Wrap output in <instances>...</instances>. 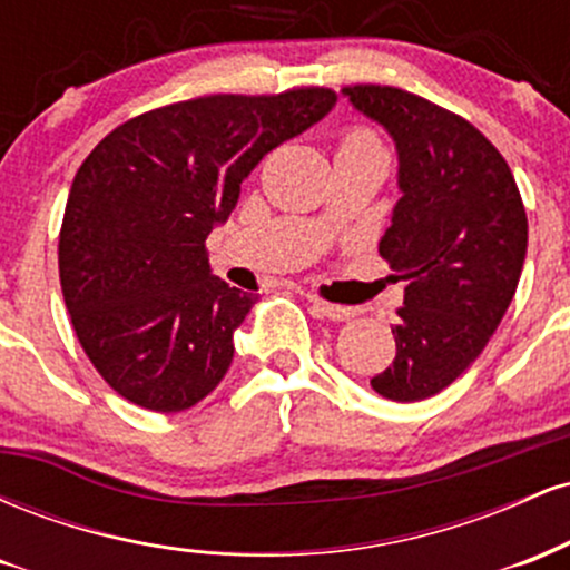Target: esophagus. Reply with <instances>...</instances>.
I'll return each instance as SVG.
<instances>
[{"mask_svg":"<svg viewBox=\"0 0 570 570\" xmlns=\"http://www.w3.org/2000/svg\"><path fill=\"white\" fill-rule=\"evenodd\" d=\"M305 299H307V303H311V307H313V311L318 313V316L332 318V322H345V318H351V316H353L351 307L332 305V303H326V299L316 297V294H305Z\"/></svg>","mask_w":570,"mask_h":570,"instance_id":"obj_1","label":"esophagus"}]
</instances>
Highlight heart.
<instances>
[{
  "mask_svg": "<svg viewBox=\"0 0 570 570\" xmlns=\"http://www.w3.org/2000/svg\"><path fill=\"white\" fill-rule=\"evenodd\" d=\"M362 141H375L370 134H364V130H351L348 136H345L343 144H362Z\"/></svg>",
  "mask_w": 570,
  "mask_h": 570,
  "instance_id": "heart-1",
  "label": "heart"
}]
</instances>
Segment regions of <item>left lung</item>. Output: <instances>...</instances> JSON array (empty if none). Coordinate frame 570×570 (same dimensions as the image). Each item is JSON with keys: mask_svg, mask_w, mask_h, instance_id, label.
Returning a JSON list of instances; mask_svg holds the SVG:
<instances>
[{"mask_svg": "<svg viewBox=\"0 0 570 570\" xmlns=\"http://www.w3.org/2000/svg\"><path fill=\"white\" fill-rule=\"evenodd\" d=\"M343 94L399 153L402 198L377 248L407 286L391 326L396 356L370 383L417 402L448 389L501 324L525 263V206L503 155L466 117L391 85Z\"/></svg>", "mask_w": 570, "mask_h": 570, "instance_id": "left-lung-1", "label": "left lung"}]
</instances>
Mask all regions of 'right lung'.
I'll return each mask as SVG.
<instances>
[{"mask_svg": "<svg viewBox=\"0 0 570 570\" xmlns=\"http://www.w3.org/2000/svg\"><path fill=\"white\" fill-rule=\"evenodd\" d=\"M337 94H214L120 122L71 181L58 276L77 340L128 402L181 412L217 389L252 294L212 276L206 238L240 181Z\"/></svg>", "mask_w": 570, "mask_h": 570, "instance_id": "add662e5", "label": "right lung"}]
</instances>
